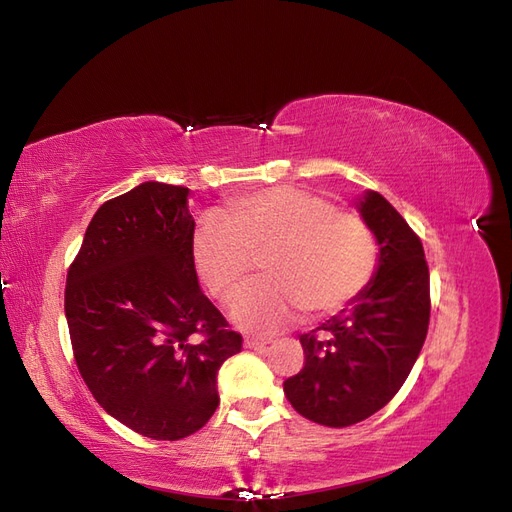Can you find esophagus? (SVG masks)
Instances as JSON below:
<instances>
[{
	"label": "esophagus",
	"mask_w": 512,
	"mask_h": 512,
	"mask_svg": "<svg viewBox=\"0 0 512 512\" xmlns=\"http://www.w3.org/2000/svg\"><path fill=\"white\" fill-rule=\"evenodd\" d=\"M271 343V339H258V337H245L243 347L245 349H262Z\"/></svg>",
	"instance_id": "1"
}]
</instances>
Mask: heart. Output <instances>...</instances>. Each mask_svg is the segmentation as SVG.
I'll return each instance as SVG.
<instances>
[{"label": "heart", "mask_w": 512, "mask_h": 512, "mask_svg": "<svg viewBox=\"0 0 512 512\" xmlns=\"http://www.w3.org/2000/svg\"><path fill=\"white\" fill-rule=\"evenodd\" d=\"M264 256V273L233 301L243 328L275 332L303 309H343L373 281L379 243L364 218L303 188L277 186L237 197L228 216L201 218L192 258L203 286L228 301Z\"/></svg>", "instance_id": "heart-1"}]
</instances>
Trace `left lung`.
Returning a JSON list of instances; mask_svg holds the SVG:
<instances>
[{
  "label": "left lung",
  "instance_id": "obj_1",
  "mask_svg": "<svg viewBox=\"0 0 512 512\" xmlns=\"http://www.w3.org/2000/svg\"><path fill=\"white\" fill-rule=\"evenodd\" d=\"M360 214L379 243L377 275L351 307L301 334L305 366L284 381L294 411L330 428L358 424L398 394L430 324L421 239L379 192H366Z\"/></svg>",
  "mask_w": 512,
  "mask_h": 512
}]
</instances>
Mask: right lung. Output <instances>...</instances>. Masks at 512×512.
I'll return each instance as SVG.
<instances>
[{
  "label": "right lung",
  "instance_id": "add662e5",
  "mask_svg": "<svg viewBox=\"0 0 512 512\" xmlns=\"http://www.w3.org/2000/svg\"><path fill=\"white\" fill-rule=\"evenodd\" d=\"M188 188L146 182L105 201L69 264L65 315L93 398L120 424L180 440L216 413L241 334L201 292Z\"/></svg>",
  "mask_w": 512,
  "mask_h": 512
}]
</instances>
